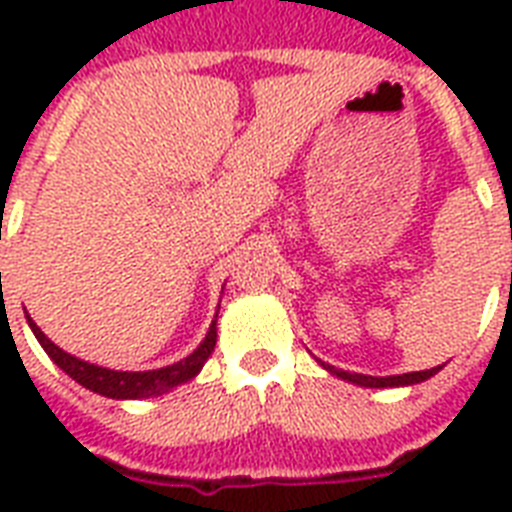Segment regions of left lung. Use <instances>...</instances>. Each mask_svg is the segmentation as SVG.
<instances>
[{"label": "left lung", "instance_id": "8db88e82", "mask_svg": "<svg viewBox=\"0 0 512 512\" xmlns=\"http://www.w3.org/2000/svg\"><path fill=\"white\" fill-rule=\"evenodd\" d=\"M329 374H337L340 380L353 382V385H361V388H401V385H417V382L430 380L433 374L441 372V366H433V369H425V372H406V374H390V377H372V374H358V372H342L335 366L321 364Z\"/></svg>", "mask_w": 512, "mask_h": 512}]
</instances>
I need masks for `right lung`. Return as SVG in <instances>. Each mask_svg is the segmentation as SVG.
I'll use <instances>...</instances> for the list:
<instances>
[{
	"label": "right lung",
	"mask_w": 512,
	"mask_h": 512,
	"mask_svg": "<svg viewBox=\"0 0 512 512\" xmlns=\"http://www.w3.org/2000/svg\"><path fill=\"white\" fill-rule=\"evenodd\" d=\"M220 308V305H217ZM26 321L34 337L39 340V345L44 348V353L55 361V364L63 369V372L76 380L82 388L92 390V393H100L106 398H116V401H124V398H151L162 396L167 390L183 385V382L193 380L196 374L201 372V366L207 364V358L212 356L217 342V313L212 324H209L207 337L199 342V348L193 350L191 356L180 358L177 364L162 366V369H148V372H119V369H108V366L90 364V361H82V358L71 356L63 348H58L50 337L44 335L42 329L36 327L34 319L26 313Z\"/></svg>",
	"instance_id": "1"
}]
</instances>
